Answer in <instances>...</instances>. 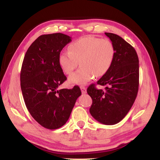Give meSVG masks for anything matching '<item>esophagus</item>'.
Returning a JSON list of instances; mask_svg holds the SVG:
<instances>
[{
	"mask_svg": "<svg viewBox=\"0 0 160 160\" xmlns=\"http://www.w3.org/2000/svg\"><path fill=\"white\" fill-rule=\"evenodd\" d=\"M80 89H81V91H82V93L84 94V93H87V89H86V87H83V86H81V87H80Z\"/></svg>",
	"mask_w": 160,
	"mask_h": 160,
	"instance_id": "obj_1",
	"label": "esophagus"
}]
</instances>
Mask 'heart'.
I'll return each mask as SVG.
<instances>
[{
    "instance_id": "obj_1",
    "label": "heart",
    "mask_w": 160,
    "mask_h": 160,
    "mask_svg": "<svg viewBox=\"0 0 160 160\" xmlns=\"http://www.w3.org/2000/svg\"><path fill=\"white\" fill-rule=\"evenodd\" d=\"M115 50L108 39L88 36L76 40L69 46V51L59 55L60 67L67 74H71L78 65L81 66L69 78L71 84H85L96 76H102L113 62Z\"/></svg>"
}]
</instances>
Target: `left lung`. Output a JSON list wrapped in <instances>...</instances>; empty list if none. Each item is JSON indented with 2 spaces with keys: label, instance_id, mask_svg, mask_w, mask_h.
Segmentation results:
<instances>
[{
  "label": "left lung",
  "instance_id": "left-lung-1",
  "mask_svg": "<svg viewBox=\"0 0 160 160\" xmlns=\"http://www.w3.org/2000/svg\"><path fill=\"white\" fill-rule=\"evenodd\" d=\"M113 44L115 55L107 73L97 84L107 85L105 91L92 84L87 93L93 100L89 112L98 122L106 125L118 123L131 109L139 88V59L136 51L117 34L105 33Z\"/></svg>",
  "mask_w": 160,
  "mask_h": 160
}]
</instances>
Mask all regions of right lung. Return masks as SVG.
<instances>
[{
    "mask_svg": "<svg viewBox=\"0 0 160 160\" xmlns=\"http://www.w3.org/2000/svg\"><path fill=\"white\" fill-rule=\"evenodd\" d=\"M71 41L70 36L61 33L40 36L27 51L20 71L27 108L38 124L52 130L66 123L81 95L78 86L58 89L67 80L59 64V55Z\"/></svg>",
    "mask_w": 160,
    "mask_h": 160,
    "instance_id": "obj_1",
    "label": "right lung"
}]
</instances>
